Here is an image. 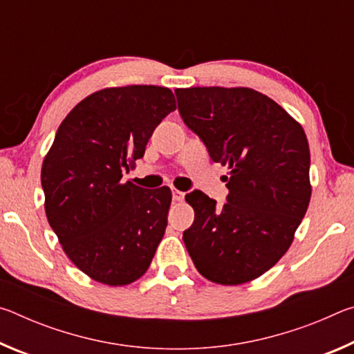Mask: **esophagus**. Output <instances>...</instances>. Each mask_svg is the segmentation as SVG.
<instances>
[{
  "label": "esophagus",
  "mask_w": 354,
  "mask_h": 354,
  "mask_svg": "<svg viewBox=\"0 0 354 354\" xmlns=\"http://www.w3.org/2000/svg\"><path fill=\"white\" fill-rule=\"evenodd\" d=\"M171 198L173 201H183L184 200V194L178 189H171Z\"/></svg>",
  "instance_id": "1"
}]
</instances>
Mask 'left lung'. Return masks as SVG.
I'll return each instance as SVG.
<instances>
[{
    "label": "left lung",
    "mask_w": 354,
    "mask_h": 354,
    "mask_svg": "<svg viewBox=\"0 0 354 354\" xmlns=\"http://www.w3.org/2000/svg\"><path fill=\"white\" fill-rule=\"evenodd\" d=\"M178 111L214 162L226 203L201 190L185 195L195 220L183 241L209 281L237 286L259 278L289 250L310 200V154L301 124L253 88H176Z\"/></svg>",
    "instance_id": "left-lung-1"
}]
</instances>
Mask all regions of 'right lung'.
<instances>
[{"label":"right lung","mask_w":354,"mask_h":354,"mask_svg":"<svg viewBox=\"0 0 354 354\" xmlns=\"http://www.w3.org/2000/svg\"><path fill=\"white\" fill-rule=\"evenodd\" d=\"M175 109L167 87L95 92L64 118L44 160L48 223L70 261L98 283H134L162 241L170 189L122 183V171L143 158L153 131Z\"/></svg>","instance_id":"obj_1"}]
</instances>
